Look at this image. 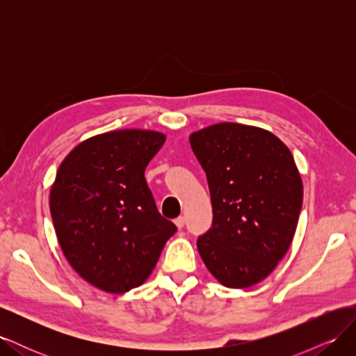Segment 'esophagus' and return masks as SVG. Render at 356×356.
Here are the masks:
<instances>
[{"instance_id": "obj_1", "label": "esophagus", "mask_w": 356, "mask_h": 356, "mask_svg": "<svg viewBox=\"0 0 356 356\" xmlns=\"http://www.w3.org/2000/svg\"><path fill=\"white\" fill-rule=\"evenodd\" d=\"M175 225H177V227L178 229H182V227H184V224H186V218L184 217H178V218H175Z\"/></svg>"}]
</instances>
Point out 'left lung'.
<instances>
[{"mask_svg": "<svg viewBox=\"0 0 356 356\" xmlns=\"http://www.w3.org/2000/svg\"><path fill=\"white\" fill-rule=\"evenodd\" d=\"M208 178L213 221L197 239L211 275L227 288L261 282L293 242L303 182L289 148L272 132L217 123L190 135Z\"/></svg>", "mask_w": 356, "mask_h": 356, "instance_id": "1", "label": "left lung"}]
</instances>
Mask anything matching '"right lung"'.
I'll use <instances>...</instances> for the list:
<instances>
[{"label": "right lung", "instance_id": "add662e5", "mask_svg": "<svg viewBox=\"0 0 356 356\" xmlns=\"http://www.w3.org/2000/svg\"><path fill=\"white\" fill-rule=\"evenodd\" d=\"M166 136L122 129L80 143L60 163L50 213L60 250L86 282L123 294L152 275L177 232L157 211L144 172Z\"/></svg>", "mask_w": 356, "mask_h": 356}]
</instances>
